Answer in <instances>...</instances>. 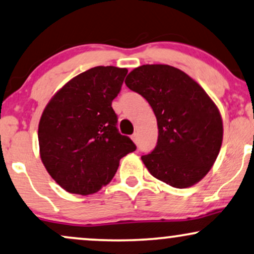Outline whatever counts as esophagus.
I'll use <instances>...</instances> for the list:
<instances>
[{"label": "esophagus", "instance_id": "34e87169", "mask_svg": "<svg viewBox=\"0 0 254 254\" xmlns=\"http://www.w3.org/2000/svg\"><path fill=\"white\" fill-rule=\"evenodd\" d=\"M131 138H132V140L136 143V144L138 143V136H137V133H133V135L131 136Z\"/></svg>", "mask_w": 254, "mask_h": 254}]
</instances>
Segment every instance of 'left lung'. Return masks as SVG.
<instances>
[{"instance_id": "obj_1", "label": "left lung", "mask_w": 254, "mask_h": 254, "mask_svg": "<svg viewBox=\"0 0 254 254\" xmlns=\"http://www.w3.org/2000/svg\"><path fill=\"white\" fill-rule=\"evenodd\" d=\"M125 84L150 104L157 119L155 149L142 161L154 177L187 188L206 176L222 143L218 108L196 81L169 65H143Z\"/></svg>"}]
</instances>
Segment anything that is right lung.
<instances>
[{
	"label": "right lung",
	"instance_id": "add662e5",
	"mask_svg": "<svg viewBox=\"0 0 254 254\" xmlns=\"http://www.w3.org/2000/svg\"><path fill=\"white\" fill-rule=\"evenodd\" d=\"M127 68L97 66L71 79L47 104L39 123L41 161L60 187L88 195L108 185L119 160L136 150L121 135L112 100Z\"/></svg>",
	"mask_w": 254,
	"mask_h": 254
}]
</instances>
